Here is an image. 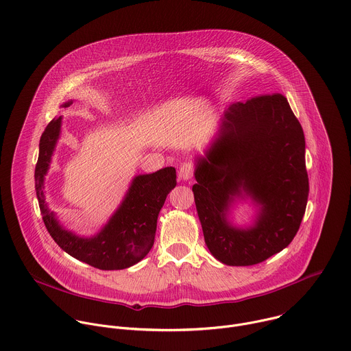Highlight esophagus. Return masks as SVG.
<instances>
[{
	"instance_id": "esophagus-1",
	"label": "esophagus",
	"mask_w": 351,
	"mask_h": 351,
	"mask_svg": "<svg viewBox=\"0 0 351 351\" xmlns=\"http://www.w3.org/2000/svg\"><path fill=\"white\" fill-rule=\"evenodd\" d=\"M194 175V165L191 162H183L179 168V176L183 180H190Z\"/></svg>"
}]
</instances>
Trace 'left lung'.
<instances>
[{
  "mask_svg": "<svg viewBox=\"0 0 351 351\" xmlns=\"http://www.w3.org/2000/svg\"><path fill=\"white\" fill-rule=\"evenodd\" d=\"M194 201L212 256L231 267L265 261L286 249L305 215L309 179L305 135L282 94L224 110L204 156L195 157ZM256 208L250 226H235L234 205Z\"/></svg>",
  "mask_w": 351,
  "mask_h": 351,
  "instance_id": "left-lung-1",
  "label": "left lung"
}]
</instances>
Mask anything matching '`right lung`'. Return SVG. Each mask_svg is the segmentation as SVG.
<instances>
[{
  "mask_svg": "<svg viewBox=\"0 0 351 351\" xmlns=\"http://www.w3.org/2000/svg\"><path fill=\"white\" fill-rule=\"evenodd\" d=\"M72 101L62 104L69 106ZM62 117L53 119L39 141L35 167V191L43 223L54 242L73 258L102 271L125 269L146 257L154 243L158 213L167 195L176 186V169L162 168L153 173L136 175L121 204L106 224L93 237L68 231L51 212L45 195V176L61 134Z\"/></svg>",
  "mask_w": 351,
  "mask_h": 351,
  "instance_id": "1",
  "label": "right lung"
}]
</instances>
